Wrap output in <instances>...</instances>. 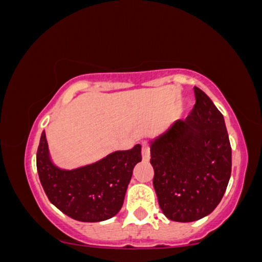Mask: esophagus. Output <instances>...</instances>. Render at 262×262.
I'll list each match as a JSON object with an SVG mask.
<instances>
[{"label": "esophagus", "instance_id": "34e87169", "mask_svg": "<svg viewBox=\"0 0 262 262\" xmlns=\"http://www.w3.org/2000/svg\"><path fill=\"white\" fill-rule=\"evenodd\" d=\"M141 156H143V160L148 161L150 159V146L148 143L141 144Z\"/></svg>", "mask_w": 262, "mask_h": 262}]
</instances>
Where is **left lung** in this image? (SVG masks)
Here are the masks:
<instances>
[{
  "mask_svg": "<svg viewBox=\"0 0 262 262\" xmlns=\"http://www.w3.org/2000/svg\"><path fill=\"white\" fill-rule=\"evenodd\" d=\"M196 104L150 141V164L159 206L171 221H198L218 206L231 173V148L223 114L202 90Z\"/></svg>",
  "mask_w": 262,
  "mask_h": 262,
  "instance_id": "obj_1",
  "label": "left lung"
}]
</instances>
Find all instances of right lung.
Instances as JSON below:
<instances>
[{"label": "right lung", "mask_w": 262, "mask_h": 262, "mask_svg": "<svg viewBox=\"0 0 262 262\" xmlns=\"http://www.w3.org/2000/svg\"><path fill=\"white\" fill-rule=\"evenodd\" d=\"M141 161L139 144L74 170L53 164L45 132L37 151V170L45 194L56 208L80 222H102L122 208L133 169Z\"/></svg>", "instance_id": "1"}]
</instances>
